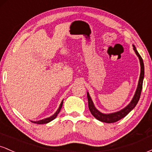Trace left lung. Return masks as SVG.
Wrapping results in <instances>:
<instances>
[{
    "mask_svg": "<svg viewBox=\"0 0 152 152\" xmlns=\"http://www.w3.org/2000/svg\"><path fill=\"white\" fill-rule=\"evenodd\" d=\"M133 49L137 54L138 58L139 59V62H140L141 66V73L140 76H139V83H138L137 90H136L135 94H134L133 99H132L131 102L127 105L126 107L122 109L120 111H116V112L114 113H110V114H104V113L99 111L94 106L93 101H92L91 98L88 92H87V98H88V109H89L91 113L93 116L96 118L99 121L105 122V123H114V122L118 121V120L121 119L124 117L126 116L129 113L132 111V109L137 106L138 102H139V98H140L141 92H142V85H143V80H144V62H143V59L139 53H138L137 48L134 45H133Z\"/></svg>",
    "mask_w": 152,
    "mask_h": 152,
    "instance_id": "obj_1",
    "label": "left lung"
}]
</instances>
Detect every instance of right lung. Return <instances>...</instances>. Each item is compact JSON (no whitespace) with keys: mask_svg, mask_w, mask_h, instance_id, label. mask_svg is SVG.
Instances as JSON below:
<instances>
[{"mask_svg":"<svg viewBox=\"0 0 152 152\" xmlns=\"http://www.w3.org/2000/svg\"><path fill=\"white\" fill-rule=\"evenodd\" d=\"M63 102H64V100H62V102H61V103L60 106H59L58 109H57V111H56V112L54 113V114L52 115V116H49V117H48V118H43V119L39 120V121H31L32 122V123L37 124H47V123H48V122L53 121L54 118H56L57 115L58 114L59 112H60L61 109V107H62V106H63Z\"/></svg>","mask_w":152,"mask_h":152,"instance_id":"1","label":"right lung"}]
</instances>
